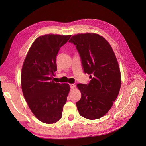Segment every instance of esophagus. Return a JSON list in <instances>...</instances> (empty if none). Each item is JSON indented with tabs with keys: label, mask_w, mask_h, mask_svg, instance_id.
Instances as JSON below:
<instances>
[{
	"label": "esophagus",
	"mask_w": 146,
	"mask_h": 146,
	"mask_svg": "<svg viewBox=\"0 0 146 146\" xmlns=\"http://www.w3.org/2000/svg\"><path fill=\"white\" fill-rule=\"evenodd\" d=\"M70 86L71 89H73L76 87V85H74V84H70Z\"/></svg>",
	"instance_id": "1"
}]
</instances>
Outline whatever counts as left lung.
<instances>
[{
    "label": "left lung",
    "instance_id": "obj_1",
    "mask_svg": "<svg viewBox=\"0 0 146 146\" xmlns=\"http://www.w3.org/2000/svg\"><path fill=\"white\" fill-rule=\"evenodd\" d=\"M76 45L85 73L90 74L88 85H77L81 98L76 102L79 114L97 119L108 112L118 95L121 76L118 61L109 42L94 33L78 34L68 41Z\"/></svg>",
    "mask_w": 146,
    "mask_h": 146
}]
</instances>
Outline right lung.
Returning a JSON list of instances; mask_svg holds the SVG:
<instances>
[{"label":"right lung","mask_w":146,"mask_h":146,"mask_svg":"<svg viewBox=\"0 0 146 146\" xmlns=\"http://www.w3.org/2000/svg\"><path fill=\"white\" fill-rule=\"evenodd\" d=\"M71 35L47 34L34 41L27 53L21 72L23 95L33 114L45 124H53L62 117L70 87L55 83L56 57Z\"/></svg>","instance_id":"1"}]
</instances>
